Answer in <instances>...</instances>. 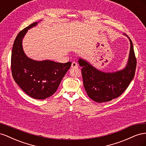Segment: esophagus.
<instances>
[{
    "mask_svg": "<svg viewBox=\"0 0 146 146\" xmlns=\"http://www.w3.org/2000/svg\"><path fill=\"white\" fill-rule=\"evenodd\" d=\"M71 68H78V64L76 62H75V61H74V62L72 63V64H71Z\"/></svg>",
    "mask_w": 146,
    "mask_h": 146,
    "instance_id": "esophagus-1",
    "label": "esophagus"
}]
</instances>
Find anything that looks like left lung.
Segmentation results:
<instances>
[{"label": "left lung", "instance_id": "obj_1", "mask_svg": "<svg viewBox=\"0 0 146 146\" xmlns=\"http://www.w3.org/2000/svg\"><path fill=\"white\" fill-rule=\"evenodd\" d=\"M129 39L130 49L125 67L116 72H105L98 69L82 58H78L82 66L83 85L89 98L96 102H109L121 95L133 80L136 66L133 43Z\"/></svg>", "mask_w": 146, "mask_h": 146}]
</instances>
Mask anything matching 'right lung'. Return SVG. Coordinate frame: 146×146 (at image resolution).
<instances>
[{
    "label": "right lung",
    "mask_w": 146,
    "mask_h": 146,
    "mask_svg": "<svg viewBox=\"0 0 146 146\" xmlns=\"http://www.w3.org/2000/svg\"><path fill=\"white\" fill-rule=\"evenodd\" d=\"M38 23L30 24L17 35L13 46L11 67L13 78L23 91L33 99H45L56 92L72 63H56L49 60L36 61L25 55L23 38L28 30Z\"/></svg>",
    "instance_id": "add662e5"
}]
</instances>
